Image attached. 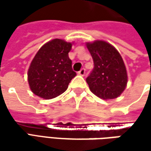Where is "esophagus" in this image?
<instances>
[{
	"instance_id": "34e87169",
	"label": "esophagus",
	"mask_w": 151,
	"mask_h": 151,
	"mask_svg": "<svg viewBox=\"0 0 151 151\" xmlns=\"http://www.w3.org/2000/svg\"><path fill=\"white\" fill-rule=\"evenodd\" d=\"M85 73H86V70H85V69H81V70L78 72V75L81 76H84Z\"/></svg>"
}]
</instances>
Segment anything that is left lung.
I'll return each instance as SVG.
<instances>
[{
	"instance_id": "1",
	"label": "left lung",
	"mask_w": 151,
	"mask_h": 151,
	"mask_svg": "<svg viewBox=\"0 0 151 151\" xmlns=\"http://www.w3.org/2000/svg\"><path fill=\"white\" fill-rule=\"evenodd\" d=\"M94 68L86 78L91 91L103 100L119 97L125 90L128 75L119 52L104 40L86 43Z\"/></svg>"
}]
</instances>
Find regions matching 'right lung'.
Returning a JSON list of instances; mask_svg holds the SVG:
<instances>
[{"mask_svg":"<svg viewBox=\"0 0 151 151\" xmlns=\"http://www.w3.org/2000/svg\"><path fill=\"white\" fill-rule=\"evenodd\" d=\"M74 43L55 38L44 44L32 59L27 70L30 90L44 99L64 93L76 76L69 52Z\"/></svg>","mask_w":151,"mask_h":151,"instance_id":"1","label":"right lung"}]
</instances>
